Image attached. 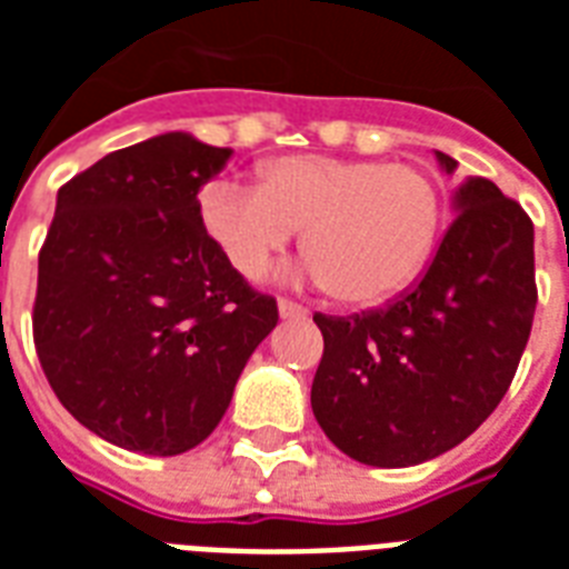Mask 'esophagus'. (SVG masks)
<instances>
[{"label": "esophagus", "mask_w": 569, "mask_h": 569, "mask_svg": "<svg viewBox=\"0 0 569 569\" xmlns=\"http://www.w3.org/2000/svg\"><path fill=\"white\" fill-rule=\"evenodd\" d=\"M277 310H280V319H303V316H307V307L289 301V298H280V301H277Z\"/></svg>", "instance_id": "obj_1"}]
</instances>
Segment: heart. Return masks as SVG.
<instances>
[{"mask_svg":"<svg viewBox=\"0 0 569 569\" xmlns=\"http://www.w3.org/2000/svg\"><path fill=\"white\" fill-rule=\"evenodd\" d=\"M206 232L244 277H257L303 230L310 274L337 301L366 307L401 292L428 262L442 194L413 164L286 156L262 182H209L200 194Z\"/></svg>","mask_w":569,"mask_h":569,"instance_id":"heart-1","label":"heart"}]
</instances>
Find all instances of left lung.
<instances>
[{
    "instance_id": "obj_1",
    "label": "left lung",
    "mask_w": 569,
    "mask_h": 569,
    "mask_svg": "<svg viewBox=\"0 0 569 569\" xmlns=\"http://www.w3.org/2000/svg\"><path fill=\"white\" fill-rule=\"evenodd\" d=\"M442 171L458 162L437 153ZM455 221L422 280L387 307L312 321L325 355L312 413L348 458L416 467L463 442L511 387L529 342L535 227L490 180L455 191Z\"/></svg>"
}]
</instances>
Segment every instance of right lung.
<instances>
[{
    "instance_id": "obj_1",
    "label": "right lung",
    "mask_w": 569,
    "mask_h": 569,
    "mask_svg": "<svg viewBox=\"0 0 569 569\" xmlns=\"http://www.w3.org/2000/svg\"><path fill=\"white\" fill-rule=\"evenodd\" d=\"M232 150L164 132L58 189L38 257L34 348L73 419L120 449H194L277 325L206 232L197 191Z\"/></svg>"
}]
</instances>
